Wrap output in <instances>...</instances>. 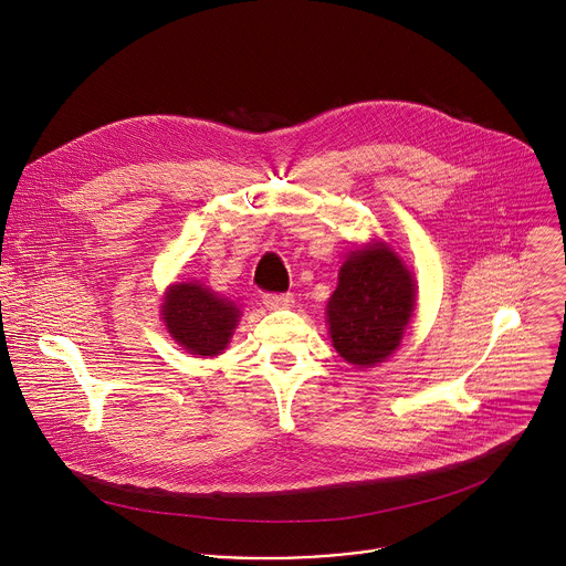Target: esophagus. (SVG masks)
I'll list each match as a JSON object with an SVG mask.
<instances>
[{
	"label": "esophagus",
	"mask_w": 566,
	"mask_h": 566,
	"mask_svg": "<svg viewBox=\"0 0 566 566\" xmlns=\"http://www.w3.org/2000/svg\"><path fill=\"white\" fill-rule=\"evenodd\" d=\"M264 304L269 308H291L293 295L291 293H264Z\"/></svg>",
	"instance_id": "obj_1"
}]
</instances>
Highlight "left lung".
I'll return each mask as SVG.
<instances>
[{"label":"left lung","instance_id":"8db88e82","mask_svg":"<svg viewBox=\"0 0 566 566\" xmlns=\"http://www.w3.org/2000/svg\"><path fill=\"white\" fill-rule=\"evenodd\" d=\"M412 308L410 271L389 249H360L343 264L327 304L332 343L347 363L376 365L398 347Z\"/></svg>","mask_w":566,"mask_h":566}]
</instances>
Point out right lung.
Segmentation results:
<instances>
[{
  "label": "right lung",
  "mask_w": 566,
  "mask_h": 566,
  "mask_svg": "<svg viewBox=\"0 0 566 566\" xmlns=\"http://www.w3.org/2000/svg\"><path fill=\"white\" fill-rule=\"evenodd\" d=\"M239 308L201 284H177L164 302V322L172 338L195 356H217L226 349Z\"/></svg>",
  "instance_id": "1"
}]
</instances>
